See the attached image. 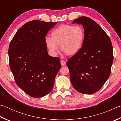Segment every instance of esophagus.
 <instances>
[{
  "mask_svg": "<svg viewBox=\"0 0 121 121\" xmlns=\"http://www.w3.org/2000/svg\"><path fill=\"white\" fill-rule=\"evenodd\" d=\"M60 64H61V65H62V66H65V65H66V62H65L64 60H61L60 61Z\"/></svg>",
  "mask_w": 121,
  "mask_h": 121,
  "instance_id": "obj_1",
  "label": "esophagus"
}]
</instances>
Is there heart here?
<instances>
[{
	"instance_id": "obj_1",
	"label": "heart",
	"mask_w": 121,
	"mask_h": 121,
	"mask_svg": "<svg viewBox=\"0 0 121 121\" xmlns=\"http://www.w3.org/2000/svg\"><path fill=\"white\" fill-rule=\"evenodd\" d=\"M51 38L46 37L45 43L50 52L55 54L60 46L62 52L68 56H73L79 52L83 44L84 31L81 26L62 25L54 29Z\"/></svg>"
}]
</instances>
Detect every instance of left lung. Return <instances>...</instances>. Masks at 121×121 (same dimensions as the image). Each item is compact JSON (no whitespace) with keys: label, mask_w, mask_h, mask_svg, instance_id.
<instances>
[{"label":"left lung","mask_w":121,"mask_h":121,"mask_svg":"<svg viewBox=\"0 0 121 121\" xmlns=\"http://www.w3.org/2000/svg\"><path fill=\"white\" fill-rule=\"evenodd\" d=\"M73 23L82 25L84 38L79 52L66 63L71 82L77 91L92 94L100 89L111 74L113 46L106 33L91 18L82 16Z\"/></svg>","instance_id":"8db88e82"}]
</instances>
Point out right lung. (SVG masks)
<instances>
[{
  "mask_svg": "<svg viewBox=\"0 0 121 121\" xmlns=\"http://www.w3.org/2000/svg\"><path fill=\"white\" fill-rule=\"evenodd\" d=\"M57 22L39 20L24 24L10 41L9 66L16 83L30 96L48 95L61 67L58 57L49 55L45 43L48 32Z\"/></svg>",
  "mask_w": 121,
  "mask_h": 121,
  "instance_id": "right-lung-1",
  "label": "right lung"
}]
</instances>
